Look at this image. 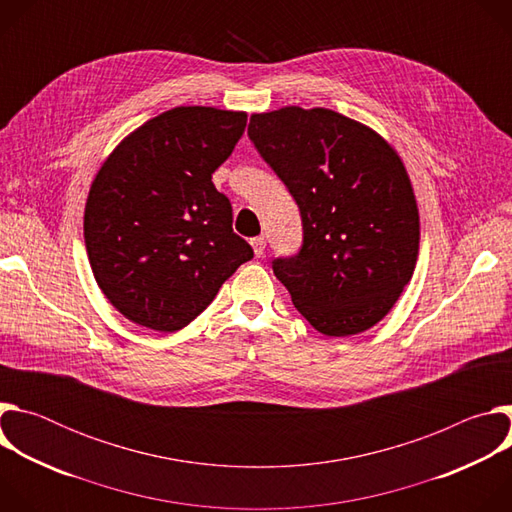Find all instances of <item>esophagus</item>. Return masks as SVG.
I'll return each instance as SVG.
<instances>
[{
	"label": "esophagus",
	"instance_id": "1",
	"mask_svg": "<svg viewBox=\"0 0 512 512\" xmlns=\"http://www.w3.org/2000/svg\"><path fill=\"white\" fill-rule=\"evenodd\" d=\"M251 247H253V251H255L257 257H263V253H265V237H255V239H251Z\"/></svg>",
	"mask_w": 512,
	"mask_h": 512
}]
</instances>
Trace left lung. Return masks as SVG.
<instances>
[{"label": "left lung", "mask_w": 512, "mask_h": 512, "mask_svg": "<svg viewBox=\"0 0 512 512\" xmlns=\"http://www.w3.org/2000/svg\"><path fill=\"white\" fill-rule=\"evenodd\" d=\"M249 137L302 214L300 253L273 259L291 302L326 336L373 328L419 253V210L399 154L371 127L324 107L255 113Z\"/></svg>", "instance_id": "8db88e82"}]
</instances>
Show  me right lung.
<instances>
[{
    "label": "right lung",
    "mask_w": 512,
    "mask_h": 512,
    "mask_svg": "<svg viewBox=\"0 0 512 512\" xmlns=\"http://www.w3.org/2000/svg\"><path fill=\"white\" fill-rule=\"evenodd\" d=\"M245 125L243 111L174 107L103 162L85 206V245L101 291L127 320L182 330L253 257L212 184Z\"/></svg>",
    "instance_id": "add662e5"
}]
</instances>
